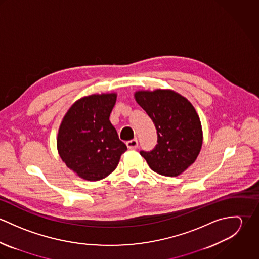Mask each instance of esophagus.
Returning <instances> with one entry per match:
<instances>
[{
	"label": "esophagus",
	"mask_w": 259,
	"mask_h": 259,
	"mask_svg": "<svg viewBox=\"0 0 259 259\" xmlns=\"http://www.w3.org/2000/svg\"><path fill=\"white\" fill-rule=\"evenodd\" d=\"M126 147L128 148V149H136V148H138V147H139V142H138V140H137V139H134V140H132V141H128V142L126 143Z\"/></svg>",
	"instance_id": "obj_1"
}]
</instances>
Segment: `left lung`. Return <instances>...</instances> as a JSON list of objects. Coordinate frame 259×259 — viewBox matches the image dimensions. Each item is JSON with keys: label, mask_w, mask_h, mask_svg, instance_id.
<instances>
[{"label": "left lung", "mask_w": 259, "mask_h": 259, "mask_svg": "<svg viewBox=\"0 0 259 259\" xmlns=\"http://www.w3.org/2000/svg\"><path fill=\"white\" fill-rule=\"evenodd\" d=\"M137 103L152 119L157 145L141 151L149 167L164 177H178L196 159L202 146L199 116L185 97L171 90L139 91Z\"/></svg>", "instance_id": "8db88e82"}]
</instances>
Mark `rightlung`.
Masks as SVG:
<instances>
[{
	"instance_id": "add662e5",
	"label": "right lung",
	"mask_w": 259,
	"mask_h": 259,
	"mask_svg": "<svg viewBox=\"0 0 259 259\" xmlns=\"http://www.w3.org/2000/svg\"><path fill=\"white\" fill-rule=\"evenodd\" d=\"M116 94L83 97L65 114L57 147L66 165L79 178L96 182L107 178L127 149L110 121Z\"/></svg>"
}]
</instances>
